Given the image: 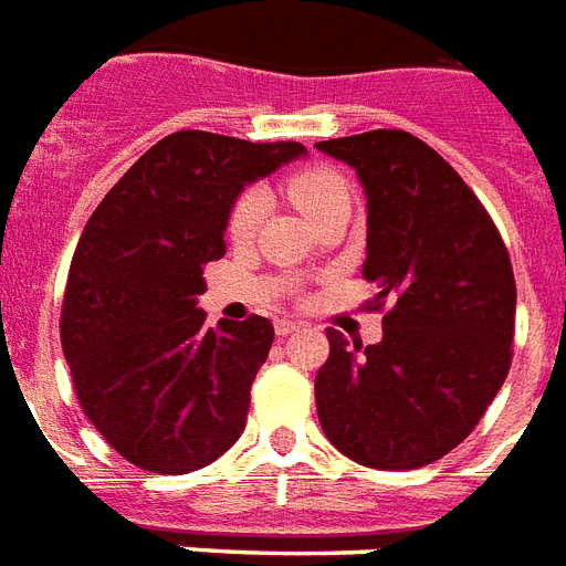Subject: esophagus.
<instances>
[{
    "label": "esophagus",
    "instance_id": "obj_1",
    "mask_svg": "<svg viewBox=\"0 0 566 566\" xmlns=\"http://www.w3.org/2000/svg\"><path fill=\"white\" fill-rule=\"evenodd\" d=\"M277 336H292V333H297V329H301V321H289V318H283V321H277Z\"/></svg>",
    "mask_w": 566,
    "mask_h": 566
}]
</instances>
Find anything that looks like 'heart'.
<instances>
[{
	"instance_id": "heart-1",
	"label": "heart",
	"mask_w": 566,
	"mask_h": 566,
	"mask_svg": "<svg viewBox=\"0 0 566 566\" xmlns=\"http://www.w3.org/2000/svg\"><path fill=\"white\" fill-rule=\"evenodd\" d=\"M289 198L295 201V207L304 212L310 221H318L324 212H329L338 205H350V189H347L345 178L338 171L327 169V166H310V169L295 171L286 180ZM265 192L256 187H248L242 196L233 201L228 216V230L233 239H248L260 228L262 216H265Z\"/></svg>"
}]
</instances>
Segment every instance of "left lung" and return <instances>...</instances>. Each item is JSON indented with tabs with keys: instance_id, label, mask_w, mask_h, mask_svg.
<instances>
[{
	"instance_id": "obj_1",
	"label": "left lung",
	"mask_w": 566,
	"mask_h": 566,
	"mask_svg": "<svg viewBox=\"0 0 566 566\" xmlns=\"http://www.w3.org/2000/svg\"><path fill=\"white\" fill-rule=\"evenodd\" d=\"M368 196L382 342L329 327L315 406L336 450L377 470L438 462L473 432L512 368L517 286L505 242L459 171L406 130L324 139Z\"/></svg>"
}]
</instances>
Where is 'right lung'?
<instances>
[{"mask_svg":"<svg viewBox=\"0 0 566 566\" xmlns=\"http://www.w3.org/2000/svg\"><path fill=\"white\" fill-rule=\"evenodd\" d=\"M301 155V143L178 130L90 216L63 292L61 345L81 409L130 464L178 476L242 436L274 327L262 315L210 327L198 295L207 262L224 256L239 192Z\"/></svg>","mask_w":566,"mask_h":566,"instance_id":"right-lung-1","label":"right lung"}]
</instances>
